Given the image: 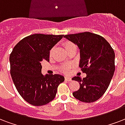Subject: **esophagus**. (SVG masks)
<instances>
[{
  "label": "esophagus",
  "mask_w": 125,
  "mask_h": 125,
  "mask_svg": "<svg viewBox=\"0 0 125 125\" xmlns=\"http://www.w3.org/2000/svg\"><path fill=\"white\" fill-rule=\"evenodd\" d=\"M65 80H66V81H71V78L70 77H65Z\"/></svg>",
  "instance_id": "1"
}]
</instances>
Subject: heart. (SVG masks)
I'll list each match as a JSON object with an SVG mask.
<instances>
[{
    "instance_id": "1",
    "label": "heart",
    "mask_w": 125,
    "mask_h": 125,
    "mask_svg": "<svg viewBox=\"0 0 125 125\" xmlns=\"http://www.w3.org/2000/svg\"><path fill=\"white\" fill-rule=\"evenodd\" d=\"M64 46H65V50H67V49H69V48L74 47V46H75V45L73 43L71 42H66L64 44ZM69 66H64V67H63L62 70L63 71H64V72H67L68 70H69Z\"/></svg>"
}]
</instances>
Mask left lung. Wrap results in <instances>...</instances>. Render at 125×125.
Listing matches in <instances>:
<instances>
[{
	"mask_svg": "<svg viewBox=\"0 0 125 125\" xmlns=\"http://www.w3.org/2000/svg\"><path fill=\"white\" fill-rule=\"evenodd\" d=\"M63 37L79 47V67L86 74L83 79L78 76L72 78L80 84L79 89L73 92V96L83 102L98 100L107 90L114 74V50L104 37L90 32L66 35Z\"/></svg>",
	"mask_w": 125,
	"mask_h": 125,
	"instance_id": "left-lung-1",
	"label": "left lung"
}]
</instances>
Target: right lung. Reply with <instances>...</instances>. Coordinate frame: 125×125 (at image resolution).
<instances>
[{
    "label": "right lung",
    "instance_id": "obj_1",
    "mask_svg": "<svg viewBox=\"0 0 125 125\" xmlns=\"http://www.w3.org/2000/svg\"><path fill=\"white\" fill-rule=\"evenodd\" d=\"M63 35L33 34L21 40L10 56V74L16 89L29 104L41 106L56 96L58 85L64 81L59 74L43 75L42 60L49 61L50 50Z\"/></svg>",
    "mask_w": 125,
    "mask_h": 125
}]
</instances>
